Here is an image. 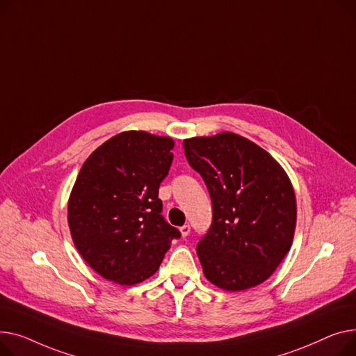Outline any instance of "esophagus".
<instances>
[{"label": "esophagus", "instance_id": "esophagus-1", "mask_svg": "<svg viewBox=\"0 0 356 356\" xmlns=\"http://www.w3.org/2000/svg\"><path fill=\"white\" fill-rule=\"evenodd\" d=\"M179 232H181L182 237H186L188 234H190V232H191V227L188 225V224H185V225H182V227L179 228Z\"/></svg>", "mask_w": 356, "mask_h": 356}]
</instances>
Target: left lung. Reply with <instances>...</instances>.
<instances>
[{"mask_svg": "<svg viewBox=\"0 0 356 356\" xmlns=\"http://www.w3.org/2000/svg\"><path fill=\"white\" fill-rule=\"evenodd\" d=\"M182 146L213 202L211 225L197 244L205 277L229 291L263 283L293 241L296 198L289 177L259 145L232 132Z\"/></svg>", "mask_w": 356, "mask_h": 356, "instance_id": "1", "label": "left lung"}]
</instances>
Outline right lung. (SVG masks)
<instances>
[{"instance_id": "right-lung-1", "label": "right lung", "mask_w": 356, "mask_h": 356, "mask_svg": "<svg viewBox=\"0 0 356 356\" xmlns=\"http://www.w3.org/2000/svg\"><path fill=\"white\" fill-rule=\"evenodd\" d=\"M172 148L171 138L122 132L83 163L67 218L79 253L102 277L127 286L143 282L181 237L161 214L158 198Z\"/></svg>"}]
</instances>
